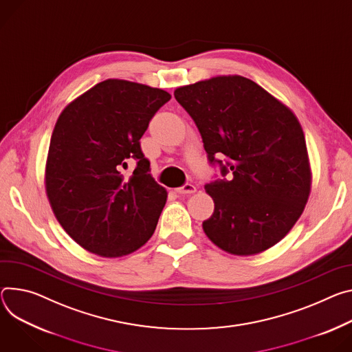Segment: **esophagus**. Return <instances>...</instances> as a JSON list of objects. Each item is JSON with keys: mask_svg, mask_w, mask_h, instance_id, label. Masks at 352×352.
<instances>
[{"mask_svg": "<svg viewBox=\"0 0 352 352\" xmlns=\"http://www.w3.org/2000/svg\"><path fill=\"white\" fill-rule=\"evenodd\" d=\"M197 190V186L192 184H184L182 186L177 188V192L179 195H189V194H194Z\"/></svg>", "mask_w": 352, "mask_h": 352, "instance_id": "esophagus-1", "label": "esophagus"}]
</instances>
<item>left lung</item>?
<instances>
[{
    "instance_id": "obj_1",
    "label": "left lung",
    "mask_w": 352,
    "mask_h": 352,
    "mask_svg": "<svg viewBox=\"0 0 352 352\" xmlns=\"http://www.w3.org/2000/svg\"><path fill=\"white\" fill-rule=\"evenodd\" d=\"M178 104L194 119L220 178L205 185L213 214L206 236L234 255L258 254L282 240L310 192L302 126L271 94L241 76L179 87Z\"/></svg>"
}]
</instances>
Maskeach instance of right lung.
<instances>
[{"label": "right lung", "mask_w": 352, "mask_h": 352, "mask_svg": "<svg viewBox=\"0 0 352 352\" xmlns=\"http://www.w3.org/2000/svg\"><path fill=\"white\" fill-rule=\"evenodd\" d=\"M171 100L163 89L105 80L58 116L46 163V192L67 234L89 252L115 258L154 233L167 190L150 174L140 139ZM127 162L135 170L121 171Z\"/></svg>", "instance_id": "add662e5"}]
</instances>
